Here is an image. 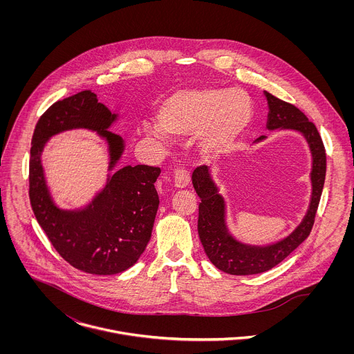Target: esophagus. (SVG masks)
Listing matches in <instances>:
<instances>
[{
	"label": "esophagus",
	"mask_w": 354,
	"mask_h": 354,
	"mask_svg": "<svg viewBox=\"0 0 354 354\" xmlns=\"http://www.w3.org/2000/svg\"><path fill=\"white\" fill-rule=\"evenodd\" d=\"M191 181V174L187 169H177L174 171V185L177 188H187Z\"/></svg>",
	"instance_id": "obj_1"
}]
</instances>
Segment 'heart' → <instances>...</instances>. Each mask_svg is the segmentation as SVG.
Here are the masks:
<instances>
[{
    "label": "heart",
    "mask_w": 354,
    "mask_h": 354,
    "mask_svg": "<svg viewBox=\"0 0 354 354\" xmlns=\"http://www.w3.org/2000/svg\"><path fill=\"white\" fill-rule=\"evenodd\" d=\"M252 117V101L245 91L198 86L178 90L160 102L156 111L158 127H150V131L174 139L198 135L199 153L211 159L234 149L250 128Z\"/></svg>",
    "instance_id": "obj_1"
}]
</instances>
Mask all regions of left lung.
<instances>
[{
	"label": "left lung",
	"mask_w": 354,
	"mask_h": 354,
	"mask_svg": "<svg viewBox=\"0 0 354 354\" xmlns=\"http://www.w3.org/2000/svg\"><path fill=\"white\" fill-rule=\"evenodd\" d=\"M264 94L268 103L267 128L270 131L278 128L299 131L309 145L312 152V198L303 222L286 239L267 247L245 245L234 240L227 232L225 201L218 194L208 167L205 165L196 167L192 174V184L202 202L199 204L198 218L199 239L211 263L221 271L232 275L264 272L279 264L303 243L312 230L326 178V150L315 124L295 104L282 101L267 91ZM264 138L260 136L257 142Z\"/></svg>",
	"instance_id": "8db88e82"
}]
</instances>
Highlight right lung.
<instances>
[{
  "label": "right lung",
  "instance_id": "obj_1",
  "mask_svg": "<svg viewBox=\"0 0 354 354\" xmlns=\"http://www.w3.org/2000/svg\"><path fill=\"white\" fill-rule=\"evenodd\" d=\"M113 114L90 90L53 103L35 125L30 156V202L54 250L71 266L88 274L113 275L133 266L151 237L159 198L153 183L160 169L136 165L118 169L86 208L66 211L51 201L41 153L53 135L86 128L104 138L109 169L124 151L122 138L111 131Z\"/></svg>",
  "mask_w": 354,
  "mask_h": 354
}]
</instances>
